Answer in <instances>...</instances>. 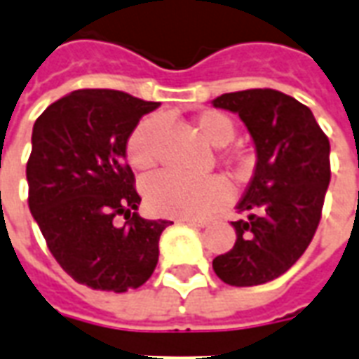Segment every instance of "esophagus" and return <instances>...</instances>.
<instances>
[{"label": "esophagus", "instance_id": "obj_1", "mask_svg": "<svg viewBox=\"0 0 359 359\" xmlns=\"http://www.w3.org/2000/svg\"><path fill=\"white\" fill-rule=\"evenodd\" d=\"M184 223L190 226H198V229H203V226L208 225V221H196V219H187Z\"/></svg>", "mask_w": 359, "mask_h": 359}]
</instances>
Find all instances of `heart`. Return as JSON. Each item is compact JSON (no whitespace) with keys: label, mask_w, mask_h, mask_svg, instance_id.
<instances>
[{"label":"heart","mask_w":359,"mask_h":359,"mask_svg":"<svg viewBox=\"0 0 359 359\" xmlns=\"http://www.w3.org/2000/svg\"><path fill=\"white\" fill-rule=\"evenodd\" d=\"M196 126L205 140L223 148L236 136L233 118L219 111H205L196 118ZM161 118L148 117L134 126L126 140V157L136 169H149L157 159ZM226 161H238L226 157ZM231 184L219 175L187 177L175 171H159L144 182V196L149 210L165 217L202 219L223 208L231 200Z\"/></svg>","instance_id":"1"}]
</instances>
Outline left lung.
<instances>
[{"label": "left lung", "mask_w": 359, "mask_h": 359, "mask_svg": "<svg viewBox=\"0 0 359 359\" xmlns=\"http://www.w3.org/2000/svg\"><path fill=\"white\" fill-rule=\"evenodd\" d=\"M238 113L257 151L254 177L236 205L233 250L213 259L231 286L269 283L306 252L321 221L331 180L329 138L309 107L278 90L254 88L213 100Z\"/></svg>", "instance_id": "left-lung-1"}]
</instances>
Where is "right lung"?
Wrapping results in <instances>:
<instances>
[{"mask_svg": "<svg viewBox=\"0 0 359 359\" xmlns=\"http://www.w3.org/2000/svg\"><path fill=\"white\" fill-rule=\"evenodd\" d=\"M157 105L118 90H74L32 128L30 213L63 271L94 290L144 285L157 265L159 236L171 225L136 213L142 198L125 161L134 126Z\"/></svg>", "mask_w": 359, "mask_h": 359, "instance_id": "right-lung-1", "label": "right lung"}]
</instances>
